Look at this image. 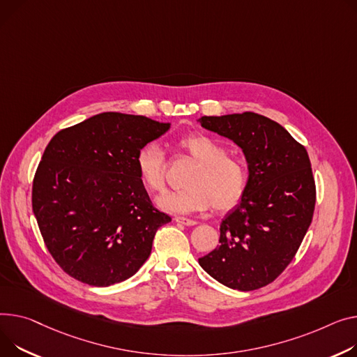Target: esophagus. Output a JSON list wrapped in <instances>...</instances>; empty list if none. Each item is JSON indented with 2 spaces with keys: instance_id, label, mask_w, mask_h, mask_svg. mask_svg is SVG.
<instances>
[{
  "instance_id": "1",
  "label": "esophagus",
  "mask_w": 357,
  "mask_h": 357,
  "mask_svg": "<svg viewBox=\"0 0 357 357\" xmlns=\"http://www.w3.org/2000/svg\"><path fill=\"white\" fill-rule=\"evenodd\" d=\"M175 221L178 224H182V225H188V227H192V225H197L198 222L194 221V220H189V218H185V217H175Z\"/></svg>"
}]
</instances>
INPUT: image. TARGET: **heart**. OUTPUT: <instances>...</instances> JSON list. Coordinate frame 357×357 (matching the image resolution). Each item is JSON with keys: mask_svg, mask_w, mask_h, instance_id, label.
<instances>
[{"mask_svg": "<svg viewBox=\"0 0 357 357\" xmlns=\"http://www.w3.org/2000/svg\"><path fill=\"white\" fill-rule=\"evenodd\" d=\"M178 146L191 156L198 166L189 176L185 191L166 192L158 199V206L172 213H189L206 209L227 211L238 205L248 188V169L243 160L227 156V149L218 140L206 135H188L179 139ZM137 176L149 191L159 192L165 186L166 158L158 144H146L136 158Z\"/></svg>", "mask_w": 357, "mask_h": 357, "instance_id": "heart-1", "label": "heart"}]
</instances>
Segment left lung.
<instances>
[{"mask_svg": "<svg viewBox=\"0 0 357 357\" xmlns=\"http://www.w3.org/2000/svg\"><path fill=\"white\" fill-rule=\"evenodd\" d=\"M206 130L240 146L248 188L220 225V245L199 266L224 286L251 291L274 281L312 224L316 185L303 145L277 122L252 112L204 116Z\"/></svg>", "mask_w": 357, "mask_h": 357, "instance_id": "1", "label": "left lung"}]
</instances>
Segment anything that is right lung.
<instances>
[{"label":"right lung","instance_id":"right-lung-1","mask_svg":"<svg viewBox=\"0 0 357 357\" xmlns=\"http://www.w3.org/2000/svg\"><path fill=\"white\" fill-rule=\"evenodd\" d=\"M171 123L105 112L60 130L47 145L33 182L43 240L73 278L107 287L130 278L171 217L153 208L135 158Z\"/></svg>","mask_w":357,"mask_h":357}]
</instances>
